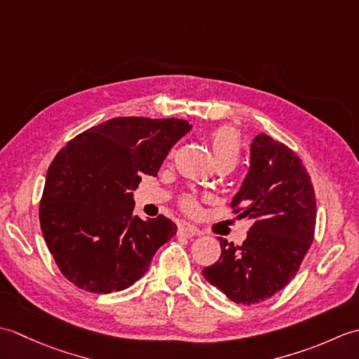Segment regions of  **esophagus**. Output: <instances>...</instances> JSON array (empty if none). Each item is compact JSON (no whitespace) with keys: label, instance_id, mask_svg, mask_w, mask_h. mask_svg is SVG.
Masks as SVG:
<instances>
[{"label":"esophagus","instance_id":"obj_1","mask_svg":"<svg viewBox=\"0 0 359 359\" xmlns=\"http://www.w3.org/2000/svg\"><path fill=\"white\" fill-rule=\"evenodd\" d=\"M179 233L182 236H185V238H193V236H196V234H201V231L197 230V226H194V225H182L179 228Z\"/></svg>","mask_w":359,"mask_h":359}]
</instances>
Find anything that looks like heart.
I'll return each instance as SVG.
<instances>
[{
	"label": "heart",
	"mask_w": 359,
	"mask_h": 359,
	"mask_svg": "<svg viewBox=\"0 0 359 359\" xmlns=\"http://www.w3.org/2000/svg\"><path fill=\"white\" fill-rule=\"evenodd\" d=\"M210 142H211V149L212 154H215V160L217 165L228 163L234 166L238 163L239 156H241V142L239 135L234 131L233 128L228 126H220L210 134ZM180 207L184 208L187 212H196L199 210V202L194 196L185 194L182 196L180 199Z\"/></svg>",
	"instance_id": "1"
}]
</instances>
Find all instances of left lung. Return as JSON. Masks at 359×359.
<instances>
[{
    "label": "left lung",
    "mask_w": 359,
    "mask_h": 359,
    "mask_svg": "<svg viewBox=\"0 0 359 359\" xmlns=\"http://www.w3.org/2000/svg\"><path fill=\"white\" fill-rule=\"evenodd\" d=\"M250 156L231 208L253 225L239 247L219 238L222 255L202 270L211 285L243 306L269 299L296 276L316 225L315 189L299 156L266 134L255 137Z\"/></svg>",
    "instance_id": "obj_1"
}]
</instances>
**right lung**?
Wrapping results in <instances>:
<instances>
[{
  "label": "right lung",
  "instance_id": "right-lung-1",
  "mask_svg": "<svg viewBox=\"0 0 359 359\" xmlns=\"http://www.w3.org/2000/svg\"><path fill=\"white\" fill-rule=\"evenodd\" d=\"M191 125L179 118L117 117L58 151L40 203L43 238L60 271L93 293L120 292L148 271L177 231L171 219L134 216L142 174L157 175Z\"/></svg>",
  "mask_w": 359,
  "mask_h": 359
}]
</instances>
